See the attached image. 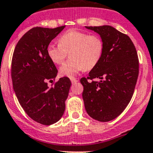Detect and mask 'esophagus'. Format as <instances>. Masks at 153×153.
<instances>
[{
    "instance_id": "obj_1",
    "label": "esophagus",
    "mask_w": 153,
    "mask_h": 153,
    "mask_svg": "<svg viewBox=\"0 0 153 153\" xmlns=\"http://www.w3.org/2000/svg\"><path fill=\"white\" fill-rule=\"evenodd\" d=\"M70 81H71V82H72V84H75L78 82V80L75 79V78H71Z\"/></svg>"
}]
</instances>
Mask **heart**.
<instances>
[{"label": "heart", "mask_w": 153, "mask_h": 153, "mask_svg": "<svg viewBox=\"0 0 153 153\" xmlns=\"http://www.w3.org/2000/svg\"><path fill=\"white\" fill-rule=\"evenodd\" d=\"M58 42V44L47 46V55L52 62L61 64L69 52L70 58L60 68V73L69 78L84 69H93L104 53V41L101 37L79 30L67 31L60 37Z\"/></svg>", "instance_id": "heart-1"}]
</instances>
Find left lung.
I'll list each match as a JSON object with an SVG mask.
<instances>
[{"instance_id": "8db88e82", "label": "left lung", "mask_w": 153, "mask_h": 153, "mask_svg": "<svg viewBox=\"0 0 153 153\" xmlns=\"http://www.w3.org/2000/svg\"><path fill=\"white\" fill-rule=\"evenodd\" d=\"M85 27L100 35L104 49L89 77L81 79L84 106L91 118L107 122L121 115L132 98L138 76V55L130 38L114 27ZM94 78L100 81H91Z\"/></svg>"}]
</instances>
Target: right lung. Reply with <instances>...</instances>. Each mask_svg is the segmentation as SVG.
<instances>
[{"instance_id":"obj_1","label":"right lung","mask_w":153,"mask_h":153,"mask_svg":"<svg viewBox=\"0 0 153 153\" xmlns=\"http://www.w3.org/2000/svg\"><path fill=\"white\" fill-rule=\"evenodd\" d=\"M66 26L54 29L34 27L24 34L15 48L12 61L13 89L26 113L36 122L51 125L61 119L71 81L61 78L52 87L58 74L47 53L50 44Z\"/></svg>"}]
</instances>
